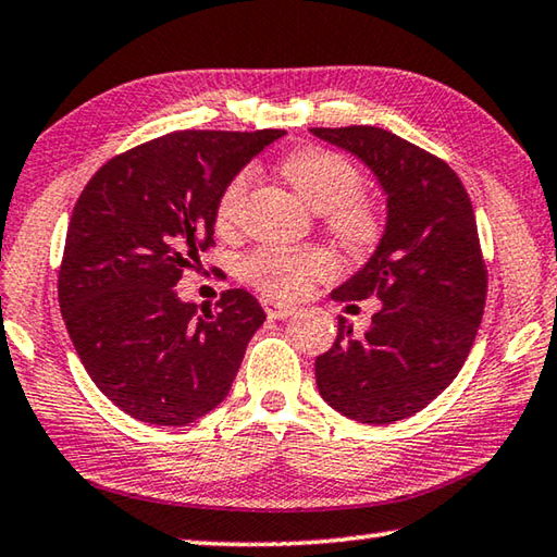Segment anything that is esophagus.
<instances>
[{"label":"esophagus","instance_id":"esophagus-1","mask_svg":"<svg viewBox=\"0 0 557 557\" xmlns=\"http://www.w3.org/2000/svg\"><path fill=\"white\" fill-rule=\"evenodd\" d=\"M262 309L270 319H287L297 312L292 305H282V301H272V299H262Z\"/></svg>","mask_w":557,"mask_h":557}]
</instances>
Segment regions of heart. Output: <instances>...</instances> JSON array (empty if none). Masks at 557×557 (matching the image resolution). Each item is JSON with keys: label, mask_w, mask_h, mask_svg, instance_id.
<instances>
[{"label": "heart", "mask_w": 557, "mask_h": 557, "mask_svg": "<svg viewBox=\"0 0 557 557\" xmlns=\"http://www.w3.org/2000/svg\"><path fill=\"white\" fill-rule=\"evenodd\" d=\"M280 172L301 201L319 213H326V228L346 250L366 252L381 240L383 215L379 206L361 196V172L348 159L332 149L307 147L289 154ZM250 186V169H243L225 184L215 206V223L221 231H231L238 223ZM334 272L336 258L319 245H307V248L265 245L240 262L243 280L277 299H297L314 282L332 277Z\"/></svg>", "instance_id": "obj_1"}]
</instances>
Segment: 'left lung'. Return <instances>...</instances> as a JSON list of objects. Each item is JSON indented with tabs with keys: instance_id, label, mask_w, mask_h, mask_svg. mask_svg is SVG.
I'll list each match as a JSON object with an SVG mask.
<instances>
[{
	"instance_id": "left-lung-1",
	"label": "left lung",
	"mask_w": 557,
	"mask_h": 557,
	"mask_svg": "<svg viewBox=\"0 0 557 557\" xmlns=\"http://www.w3.org/2000/svg\"><path fill=\"white\" fill-rule=\"evenodd\" d=\"M351 152L388 196V221L369 262L332 292L336 301L375 297L381 309L356 334H338L317 356L322 398L369 425L420 412L457 379L482 324L486 265L467 188L440 157L371 125L312 127Z\"/></svg>"
}]
</instances>
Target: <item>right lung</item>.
Here are the masks:
<instances>
[{"instance_id": "add662e5", "label": "right lung", "mask_w": 557, "mask_h": 557, "mask_svg": "<svg viewBox=\"0 0 557 557\" xmlns=\"http://www.w3.org/2000/svg\"><path fill=\"white\" fill-rule=\"evenodd\" d=\"M282 135L172 132L112 157L75 201L61 314L92 383L129 418L182 428L228 395L265 312L245 289L199 312L174 287L213 245L225 184Z\"/></svg>"}]
</instances>
